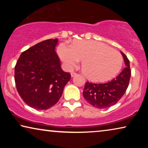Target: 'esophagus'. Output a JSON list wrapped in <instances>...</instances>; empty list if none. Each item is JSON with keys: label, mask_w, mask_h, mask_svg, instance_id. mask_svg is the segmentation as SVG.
I'll return each instance as SVG.
<instances>
[{"label": "esophagus", "mask_w": 148, "mask_h": 148, "mask_svg": "<svg viewBox=\"0 0 148 148\" xmlns=\"http://www.w3.org/2000/svg\"><path fill=\"white\" fill-rule=\"evenodd\" d=\"M71 77H73L76 76L77 75V73H75V72H72L71 73Z\"/></svg>", "instance_id": "34e87169"}]
</instances>
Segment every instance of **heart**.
I'll return each mask as SVG.
<instances>
[{
    "mask_svg": "<svg viewBox=\"0 0 148 148\" xmlns=\"http://www.w3.org/2000/svg\"><path fill=\"white\" fill-rule=\"evenodd\" d=\"M58 53L69 69L83 60V73L87 78L96 82H106L114 77L123 63V58L119 52L94 40H77L71 46L61 43L58 47Z\"/></svg>",
    "mask_w": 148,
    "mask_h": 148,
    "instance_id": "b5f03b06",
    "label": "heart"
}]
</instances>
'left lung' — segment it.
I'll list each match as a JSON object with an SVG mask.
<instances>
[{"mask_svg": "<svg viewBox=\"0 0 148 148\" xmlns=\"http://www.w3.org/2000/svg\"><path fill=\"white\" fill-rule=\"evenodd\" d=\"M124 58L125 67L116 77L104 84H95L87 82L83 96L89 104L97 108H108L114 105L122 98L128 88L131 77L129 60L121 52Z\"/></svg>", "mask_w": 148, "mask_h": 148, "instance_id": "8db88e82", "label": "left lung"}]
</instances>
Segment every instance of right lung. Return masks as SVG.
<instances>
[{
  "label": "right lung",
  "instance_id": "1",
  "mask_svg": "<svg viewBox=\"0 0 148 148\" xmlns=\"http://www.w3.org/2000/svg\"><path fill=\"white\" fill-rule=\"evenodd\" d=\"M57 39L38 43L22 52L15 66L16 88L32 108L42 110L53 106L62 96L71 74L64 72L55 52Z\"/></svg>",
  "mask_w": 148,
  "mask_h": 148
}]
</instances>
